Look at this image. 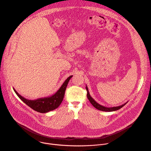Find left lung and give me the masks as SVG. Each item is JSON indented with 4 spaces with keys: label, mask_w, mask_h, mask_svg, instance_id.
<instances>
[{
    "label": "left lung",
    "mask_w": 151,
    "mask_h": 151,
    "mask_svg": "<svg viewBox=\"0 0 151 151\" xmlns=\"http://www.w3.org/2000/svg\"><path fill=\"white\" fill-rule=\"evenodd\" d=\"M86 90H87V98L89 100V101L90 102V103L91 104V105L96 109H99V110H101V111H106V112H111V111H116V110H118V109H120L122 107H123V106H124L125 105H126L127 104V102L125 103L124 104H123L122 105H120V106H113V107H105L104 106H102L100 104H99L98 102H96L93 99V98L91 96L90 93H89V91H88V87L87 86H86Z\"/></svg>",
    "instance_id": "obj_1"
}]
</instances>
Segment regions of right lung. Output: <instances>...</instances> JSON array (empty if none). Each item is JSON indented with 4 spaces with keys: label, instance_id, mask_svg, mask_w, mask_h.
I'll use <instances>...</instances> for the list:
<instances>
[{
    "label": "right lung",
    "instance_id": "1",
    "mask_svg": "<svg viewBox=\"0 0 151 151\" xmlns=\"http://www.w3.org/2000/svg\"><path fill=\"white\" fill-rule=\"evenodd\" d=\"M72 77V75L68 77L64 81V83L63 84L60 89L54 94L52 95L51 96L38 98L35 100L27 99L19 94L14 88H13V89L18 96V97L27 105L33 109L34 110L39 113H46L57 108L60 105L63 100L65 91L66 90L68 81Z\"/></svg>",
    "mask_w": 151,
    "mask_h": 151
}]
</instances>
